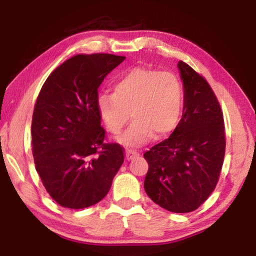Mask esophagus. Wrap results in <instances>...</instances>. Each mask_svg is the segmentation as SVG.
<instances>
[{"label": "esophagus", "instance_id": "esophagus-1", "mask_svg": "<svg viewBox=\"0 0 256 256\" xmlns=\"http://www.w3.org/2000/svg\"><path fill=\"white\" fill-rule=\"evenodd\" d=\"M140 153L138 150H131V148H128L126 152H125V156H126V160H131L133 158H135V157L138 156Z\"/></svg>", "mask_w": 256, "mask_h": 256}]
</instances>
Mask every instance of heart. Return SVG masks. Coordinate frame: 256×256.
Masks as SVG:
<instances>
[{"mask_svg": "<svg viewBox=\"0 0 256 256\" xmlns=\"http://www.w3.org/2000/svg\"><path fill=\"white\" fill-rule=\"evenodd\" d=\"M184 90L176 74L155 69L135 67L113 86V94L98 96L96 108L108 132L121 133L128 122H134L121 140L140 145L155 135L162 138L175 131L182 118Z\"/></svg>", "mask_w": 256, "mask_h": 256, "instance_id": "1", "label": "heart"}]
</instances>
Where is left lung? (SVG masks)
I'll return each mask as SVG.
<instances>
[{
    "label": "left lung",
    "instance_id": "8db88e82",
    "mask_svg": "<svg viewBox=\"0 0 256 256\" xmlns=\"http://www.w3.org/2000/svg\"><path fill=\"white\" fill-rule=\"evenodd\" d=\"M184 111L170 136L144 154L148 172L144 188L155 204L175 214L202 204L219 180L226 153L224 114L202 76L178 62Z\"/></svg>",
    "mask_w": 256,
    "mask_h": 256
}]
</instances>
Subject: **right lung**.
<instances>
[{
  "label": "right lung",
  "mask_w": 256,
  "mask_h": 256,
  "mask_svg": "<svg viewBox=\"0 0 256 256\" xmlns=\"http://www.w3.org/2000/svg\"><path fill=\"white\" fill-rule=\"evenodd\" d=\"M124 56L76 55L48 76L35 103L32 145L47 192L69 209L106 197L124 162V148L106 143L96 108L98 88Z\"/></svg>",
  "instance_id": "add662e5"
}]
</instances>
